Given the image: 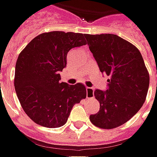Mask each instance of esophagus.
<instances>
[{
  "label": "esophagus",
  "mask_w": 157,
  "mask_h": 157,
  "mask_svg": "<svg viewBox=\"0 0 157 157\" xmlns=\"http://www.w3.org/2000/svg\"><path fill=\"white\" fill-rule=\"evenodd\" d=\"M86 91H87V98H94V90L92 88L87 87Z\"/></svg>",
  "instance_id": "1"
}]
</instances>
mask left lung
Wrapping results in <instances>:
<instances>
[{"label":"left lung","instance_id":"obj_1","mask_svg":"<svg viewBox=\"0 0 157 157\" xmlns=\"http://www.w3.org/2000/svg\"><path fill=\"white\" fill-rule=\"evenodd\" d=\"M87 44L102 73L110 75L105 91L96 90L99 112L90 116L93 125L113 129L128 121L146 100L149 75L140 51L114 34H85Z\"/></svg>","mask_w":157,"mask_h":157}]
</instances>
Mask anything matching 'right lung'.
<instances>
[{
    "label": "right lung",
    "instance_id": "obj_1",
    "mask_svg": "<svg viewBox=\"0 0 157 157\" xmlns=\"http://www.w3.org/2000/svg\"><path fill=\"white\" fill-rule=\"evenodd\" d=\"M85 34L51 31L34 38L20 52L15 89L25 113L36 124L55 128L65 125L73 106L87 96L82 83L60 82L72 48L86 44Z\"/></svg>",
    "mask_w": 157,
    "mask_h": 157
}]
</instances>
